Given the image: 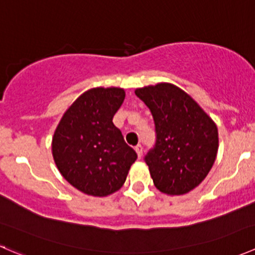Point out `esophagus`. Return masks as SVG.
I'll return each mask as SVG.
<instances>
[{"label":"esophagus","instance_id":"esophagus-1","mask_svg":"<svg viewBox=\"0 0 255 255\" xmlns=\"http://www.w3.org/2000/svg\"><path fill=\"white\" fill-rule=\"evenodd\" d=\"M134 150H135V153H137V155H138V158H142V155H143V146L140 145V144H138L137 146H135L134 148Z\"/></svg>","mask_w":255,"mask_h":255}]
</instances>
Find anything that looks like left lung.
Listing matches in <instances>:
<instances>
[{"label": "left lung", "instance_id": "obj_1", "mask_svg": "<svg viewBox=\"0 0 255 255\" xmlns=\"http://www.w3.org/2000/svg\"><path fill=\"white\" fill-rule=\"evenodd\" d=\"M135 95L155 123V146L145 155L154 185L166 195H184L210 173L218 150L212 118L189 94L169 82L140 87Z\"/></svg>", "mask_w": 255, "mask_h": 255}]
</instances>
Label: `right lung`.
<instances>
[{"label": "right lung", "mask_w": 255, "mask_h": 255, "mask_svg": "<svg viewBox=\"0 0 255 255\" xmlns=\"http://www.w3.org/2000/svg\"><path fill=\"white\" fill-rule=\"evenodd\" d=\"M126 97L121 87H94L61 117L51 140L54 161L79 191L105 197L118 191L137 154L112 120Z\"/></svg>", "instance_id": "obj_1"}]
</instances>
